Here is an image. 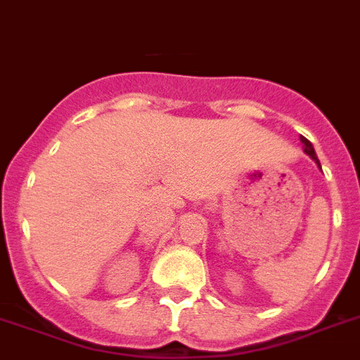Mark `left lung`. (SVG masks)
Wrapping results in <instances>:
<instances>
[{"mask_svg":"<svg viewBox=\"0 0 360 360\" xmlns=\"http://www.w3.org/2000/svg\"><path fill=\"white\" fill-rule=\"evenodd\" d=\"M301 143H302V145H304V152H306V154L310 155V158L314 159L315 162H317L319 167H321V162H319L317 154H315V150H314V146H311V143L308 141V139H306V137H301Z\"/></svg>","mask_w":360,"mask_h":360,"instance_id":"1","label":"left lung"}]
</instances>
